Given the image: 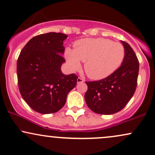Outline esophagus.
Segmentation results:
<instances>
[{
    "label": "esophagus",
    "instance_id": "1",
    "mask_svg": "<svg viewBox=\"0 0 155 155\" xmlns=\"http://www.w3.org/2000/svg\"><path fill=\"white\" fill-rule=\"evenodd\" d=\"M84 81V79H83L82 78H80V77H79L77 79V83L78 84H79V83H83Z\"/></svg>",
    "mask_w": 155,
    "mask_h": 155
}]
</instances>
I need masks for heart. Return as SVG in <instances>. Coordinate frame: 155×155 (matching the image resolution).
Segmentation results:
<instances>
[{
  "label": "heart",
  "instance_id": "heart-1",
  "mask_svg": "<svg viewBox=\"0 0 155 155\" xmlns=\"http://www.w3.org/2000/svg\"><path fill=\"white\" fill-rule=\"evenodd\" d=\"M124 48L122 44L106 38H83L74 44V50L66 49L65 58L72 71L79 70L81 61L90 78L104 79L116 71L123 62Z\"/></svg>",
  "mask_w": 155,
  "mask_h": 155
}]
</instances>
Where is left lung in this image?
<instances>
[{
  "label": "left lung",
  "instance_id": "left-lung-1",
  "mask_svg": "<svg viewBox=\"0 0 155 155\" xmlns=\"http://www.w3.org/2000/svg\"><path fill=\"white\" fill-rule=\"evenodd\" d=\"M121 43L125 51L121 66L104 79L86 81L88 89L84 99L95 113L108 115L121 111L136 91L139 63L130 46L122 41Z\"/></svg>",
  "mask_w": 155,
  "mask_h": 155
}]
</instances>
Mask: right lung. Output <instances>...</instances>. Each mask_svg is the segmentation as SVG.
Returning a JSON list of instances; mask_svg holds the SVG:
<instances>
[{
    "mask_svg": "<svg viewBox=\"0 0 155 155\" xmlns=\"http://www.w3.org/2000/svg\"><path fill=\"white\" fill-rule=\"evenodd\" d=\"M68 35L61 33L41 34L31 38L23 47L17 60L19 92L34 111L47 114L61 109L67 95L76 87L74 74L62 73L65 51L63 41Z\"/></svg>",
    "mask_w": 155,
    "mask_h": 155,
    "instance_id": "1",
    "label": "right lung"
}]
</instances>
